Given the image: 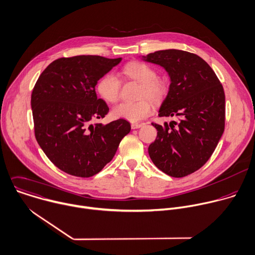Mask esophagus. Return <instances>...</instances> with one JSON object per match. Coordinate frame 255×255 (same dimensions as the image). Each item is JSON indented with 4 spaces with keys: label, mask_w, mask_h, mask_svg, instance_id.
<instances>
[{
    "label": "esophagus",
    "mask_w": 255,
    "mask_h": 255,
    "mask_svg": "<svg viewBox=\"0 0 255 255\" xmlns=\"http://www.w3.org/2000/svg\"><path fill=\"white\" fill-rule=\"evenodd\" d=\"M141 127H142L141 124H131V128H132V129L139 128H141Z\"/></svg>",
    "instance_id": "34e87169"
}]
</instances>
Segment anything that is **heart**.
I'll return each mask as SVG.
<instances>
[{"mask_svg":"<svg viewBox=\"0 0 255 255\" xmlns=\"http://www.w3.org/2000/svg\"><path fill=\"white\" fill-rule=\"evenodd\" d=\"M123 73L127 77L140 83L139 96H146L152 101H159L166 92L165 83L157 78L155 69L146 63L132 61L125 65ZM121 81L113 73H107L101 76L96 83L98 95L108 103L114 104L120 97ZM151 103L147 98H141L134 103L125 101L115 107L112 115L115 119H123L128 122L136 123L149 115Z\"/></svg>","mask_w":255,"mask_h":255,"instance_id":"b5f03b06","label":"heart"}]
</instances>
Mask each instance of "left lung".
<instances>
[{"mask_svg":"<svg viewBox=\"0 0 255 255\" xmlns=\"http://www.w3.org/2000/svg\"><path fill=\"white\" fill-rule=\"evenodd\" d=\"M142 60L162 66L170 77L159 117H177L164 126L151 124L157 138L148 146L150 160L165 174L181 178L204 165L218 144L225 125V94L209 64L187 51H156Z\"/></svg>","mask_w":255,"mask_h":255,"instance_id":"1","label":"left lung"}]
</instances>
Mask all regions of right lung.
Wrapping results in <instances>:
<instances>
[{"label": "right lung", "mask_w": 255, "mask_h": 255, "mask_svg": "<svg viewBox=\"0 0 255 255\" xmlns=\"http://www.w3.org/2000/svg\"><path fill=\"white\" fill-rule=\"evenodd\" d=\"M121 61L95 55L59 58L46 67L34 86L36 139L48 159L69 175L88 178L99 173L130 131L123 119L92 124L110 111L105 100L97 98L96 83Z\"/></svg>", "instance_id": "right-lung-1"}]
</instances>
